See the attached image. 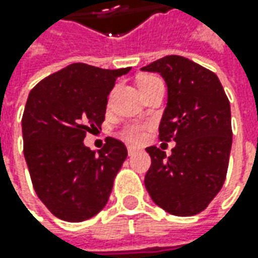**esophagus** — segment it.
<instances>
[{
  "mask_svg": "<svg viewBox=\"0 0 258 258\" xmlns=\"http://www.w3.org/2000/svg\"><path fill=\"white\" fill-rule=\"evenodd\" d=\"M136 151H138V148H136V146H132V145H129V146H127V154H129V156H132Z\"/></svg>",
  "mask_w": 258,
  "mask_h": 258,
  "instance_id": "1",
  "label": "esophagus"
}]
</instances>
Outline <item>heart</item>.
<instances>
[{
    "label": "heart",
    "instance_id": "b5f03b06",
    "mask_svg": "<svg viewBox=\"0 0 258 258\" xmlns=\"http://www.w3.org/2000/svg\"><path fill=\"white\" fill-rule=\"evenodd\" d=\"M152 80H156L152 76H145V77H141L139 82H138V86L146 85ZM145 135H146V124L142 123H136V122H131V123H126L122 127L120 131V136L129 141V142H141L144 141Z\"/></svg>",
    "mask_w": 258,
    "mask_h": 258
}]
</instances>
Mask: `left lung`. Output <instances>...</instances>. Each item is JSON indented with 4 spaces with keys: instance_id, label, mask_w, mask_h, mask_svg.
I'll return each mask as SVG.
<instances>
[{
    "instance_id": "1",
    "label": "left lung",
    "mask_w": 258,
    "mask_h": 258,
    "mask_svg": "<svg viewBox=\"0 0 258 258\" xmlns=\"http://www.w3.org/2000/svg\"><path fill=\"white\" fill-rule=\"evenodd\" d=\"M164 77L168 103L159 139L175 141L171 156L146 148L152 164L145 186L154 203L178 217L200 214L220 192L233 144L231 109L218 77L181 55H166L142 67Z\"/></svg>"
}]
</instances>
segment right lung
<instances>
[{
  "label": "right lung",
  "instance_id": "1",
  "mask_svg": "<svg viewBox=\"0 0 258 258\" xmlns=\"http://www.w3.org/2000/svg\"><path fill=\"white\" fill-rule=\"evenodd\" d=\"M129 70L73 63L28 94L21 120L25 162L38 198L60 220H89L109 200L127 149L106 138L96 152L83 139L103 123L107 96L116 79Z\"/></svg>",
  "mask_w": 258,
  "mask_h": 258
}]
</instances>
